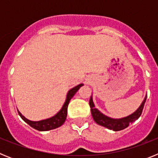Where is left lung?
<instances>
[{
	"label": "left lung",
	"mask_w": 158,
	"mask_h": 158,
	"mask_svg": "<svg viewBox=\"0 0 158 158\" xmlns=\"http://www.w3.org/2000/svg\"><path fill=\"white\" fill-rule=\"evenodd\" d=\"M146 96H147L146 95L144 100L142 102L141 105L139 106V108L135 112L127 115V116L123 117V118H111L109 116H107V115H105L102 112H100L95 107V104L93 103V96H91L90 100H89V105H90V107H91V113L93 119L98 125L104 127L109 130H112L114 131H118L125 129V128H127L129 126L130 123H132L135 120H137L140 117V115H142V110H143L144 104L146 103Z\"/></svg>",
	"instance_id": "left-lung-1"
}]
</instances>
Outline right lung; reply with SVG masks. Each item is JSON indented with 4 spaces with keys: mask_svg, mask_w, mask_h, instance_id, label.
Wrapping results in <instances>:
<instances>
[{
    "mask_svg": "<svg viewBox=\"0 0 158 158\" xmlns=\"http://www.w3.org/2000/svg\"><path fill=\"white\" fill-rule=\"evenodd\" d=\"M81 86H83V84H80V85H78L69 89L68 93H67L65 101L63 105H62V108L54 116L50 117L48 118H45V119H43V120L32 121L23 116L21 113L19 112V110H17L18 113H19V116L21 117V118L25 123H27L29 126L37 130V131H50V130L56 129V128L62 126V124L65 123V118H66L67 116V108H68L69 101L73 98V96H74L75 93L78 91V89H80Z\"/></svg>",
    "mask_w": 158,
    "mask_h": 158,
    "instance_id": "add662e5",
    "label": "right lung"
}]
</instances>
